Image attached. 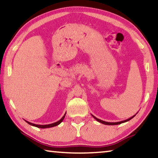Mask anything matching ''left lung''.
Here are the masks:
<instances>
[{
	"instance_id": "left-lung-1",
	"label": "left lung",
	"mask_w": 158,
	"mask_h": 158,
	"mask_svg": "<svg viewBox=\"0 0 158 158\" xmlns=\"http://www.w3.org/2000/svg\"><path fill=\"white\" fill-rule=\"evenodd\" d=\"M138 113V112H137ZM92 115V117L94 118L95 120H97L98 122H99V123H102V124H103V125H120V124H122V123H126V122H127V121H129V120H130L131 119H132L134 116H135L136 115H133L132 117H131V118H128V119H127V120H123V121H120V122H117V123H110V122H105V121H103V120H99V119H98L97 118H96V117H94V115Z\"/></svg>"
}]
</instances>
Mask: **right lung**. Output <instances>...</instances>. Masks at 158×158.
Segmentation results:
<instances>
[{
  "label": "right lung",
  "mask_w": 158,
  "mask_h": 158,
  "mask_svg": "<svg viewBox=\"0 0 158 158\" xmlns=\"http://www.w3.org/2000/svg\"><path fill=\"white\" fill-rule=\"evenodd\" d=\"M66 113L64 114V115L62 117L60 120H59V121H57V122L56 123H52V124H49V125H35V124H33V123H29L28 122V121L25 120L26 122H27L28 124H29L30 125H32V126H34V127H38V128H42V129H44V128H50V127H55L56 125H59V124H60L62 121H63V120L64 119V118H65V115H66Z\"/></svg>",
  "instance_id": "add662e5"
}]
</instances>
